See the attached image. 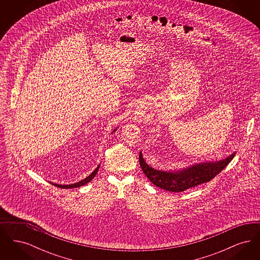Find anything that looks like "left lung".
Wrapping results in <instances>:
<instances>
[{
    "instance_id": "1",
    "label": "left lung",
    "mask_w": 260,
    "mask_h": 260,
    "mask_svg": "<svg viewBox=\"0 0 260 260\" xmlns=\"http://www.w3.org/2000/svg\"><path fill=\"white\" fill-rule=\"evenodd\" d=\"M236 152L218 161L195 162L179 170L162 171L151 167L139 153V164L144 174L154 185L171 192H182L189 188L209 182L233 160Z\"/></svg>"
}]
</instances>
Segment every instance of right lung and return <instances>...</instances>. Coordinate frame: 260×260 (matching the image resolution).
Returning <instances> with one entry per match:
<instances>
[{"label":"right lung","instance_id":"obj_1","mask_svg":"<svg viewBox=\"0 0 260 260\" xmlns=\"http://www.w3.org/2000/svg\"><path fill=\"white\" fill-rule=\"evenodd\" d=\"M118 127L119 126H117L113 132L111 133H115L117 129H118ZM99 167H100V164H99V166L95 168V170L92 172V173H90L88 176H87L86 178H84V179H82L81 181H78V182H76V183H72V184H57V183H53V182H50L52 185L56 186V187H59V188H62V189H71V188H77V187H81V186H84L85 184H87L88 183L89 181H91L93 178H94V176L96 175V173L99 172Z\"/></svg>","mask_w":260,"mask_h":260}]
</instances>
